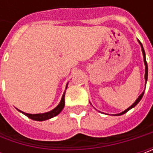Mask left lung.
<instances>
[{
    "label": "left lung",
    "mask_w": 153,
    "mask_h": 153,
    "mask_svg": "<svg viewBox=\"0 0 153 153\" xmlns=\"http://www.w3.org/2000/svg\"><path fill=\"white\" fill-rule=\"evenodd\" d=\"M138 42L140 43V47H141V51H142V53H143V59H144V64H145V85H146V82H147V76H148V67H147V63H146V53H145V50L144 48H143V46H142V44H141V42H140L138 40ZM144 92L143 91L142 93H141V94L139 96L138 98H137V100L134 101V102L133 103V105H131L128 108H127L125 111H123V112H121V113H118V114H113L112 116H121V115L124 114V113H126L127 111H128L130 109L134 108L137 104H138L140 101V100L142 99V97H143V95H144Z\"/></svg>",
    "instance_id": "8db88e82"
}]
</instances>
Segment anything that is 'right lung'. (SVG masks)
I'll list each match as a JSON object with an SVG mask.
<instances>
[{
	"instance_id": "right-lung-1",
	"label": "right lung",
	"mask_w": 153,
	"mask_h": 153,
	"mask_svg": "<svg viewBox=\"0 0 153 153\" xmlns=\"http://www.w3.org/2000/svg\"><path fill=\"white\" fill-rule=\"evenodd\" d=\"M67 87H68V83L66 84V87H65V90H66ZM65 91L64 92V94H63V95H62L60 102H59V104L56 106L55 108L53 109V110L50 111L45 112V113L30 114V113H25V112L22 111H20V110H18V109H17V110H18L19 111H20L21 113H23L24 115H25V116L28 117L29 118L32 119V120H35V121L48 120V119H50V118H52V117H55V116H57V115L59 114V113L61 112L62 110L64 109V107H65Z\"/></svg>"
}]
</instances>
